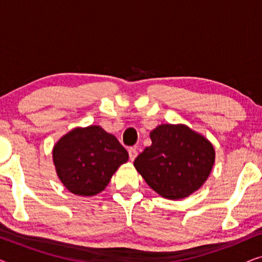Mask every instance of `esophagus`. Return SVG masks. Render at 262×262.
<instances>
[{
    "label": "esophagus",
    "mask_w": 262,
    "mask_h": 262,
    "mask_svg": "<svg viewBox=\"0 0 262 262\" xmlns=\"http://www.w3.org/2000/svg\"><path fill=\"white\" fill-rule=\"evenodd\" d=\"M137 155H138L137 149H136V148H130V149H128V156H130V160L131 161H134L136 157H137Z\"/></svg>",
    "instance_id": "34e87169"
}]
</instances>
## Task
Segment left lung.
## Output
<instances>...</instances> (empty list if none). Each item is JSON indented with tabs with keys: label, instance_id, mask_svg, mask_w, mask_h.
I'll list each match as a JSON object with an SVG mask.
<instances>
[{
	"label": "left lung",
	"instance_id": "left-lung-1",
	"mask_svg": "<svg viewBox=\"0 0 262 262\" xmlns=\"http://www.w3.org/2000/svg\"><path fill=\"white\" fill-rule=\"evenodd\" d=\"M151 145L134 166L150 188L163 198H187L212 170L216 152L209 139L184 124H161L150 132Z\"/></svg>",
	"mask_w": 262,
	"mask_h": 262
}]
</instances>
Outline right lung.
Masks as SVG:
<instances>
[{
    "mask_svg": "<svg viewBox=\"0 0 262 262\" xmlns=\"http://www.w3.org/2000/svg\"><path fill=\"white\" fill-rule=\"evenodd\" d=\"M57 177L68 191L93 196L106 188L128 154L113 135L99 125L75 127L52 149Z\"/></svg>",
    "mask_w": 262,
    "mask_h": 262,
    "instance_id": "add662e5",
    "label": "right lung"
}]
</instances>
